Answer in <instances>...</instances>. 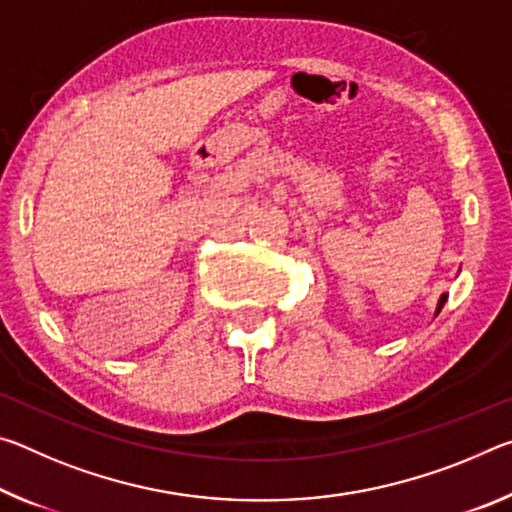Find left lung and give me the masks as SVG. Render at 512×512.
Segmentation results:
<instances>
[{
  "label": "left lung",
  "mask_w": 512,
  "mask_h": 512,
  "mask_svg": "<svg viewBox=\"0 0 512 512\" xmlns=\"http://www.w3.org/2000/svg\"><path fill=\"white\" fill-rule=\"evenodd\" d=\"M445 302H447V293H443V296H440V300H438V305H436V316L440 314V309H443Z\"/></svg>",
  "instance_id": "8db88e82"
}]
</instances>
